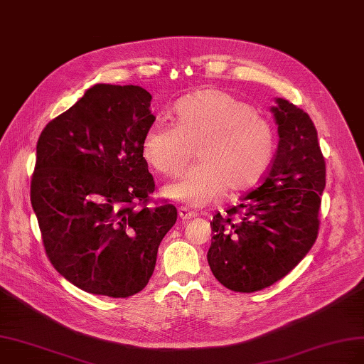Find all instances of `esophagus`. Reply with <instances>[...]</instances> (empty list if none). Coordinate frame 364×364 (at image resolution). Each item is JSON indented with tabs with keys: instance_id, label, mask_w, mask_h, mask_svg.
Wrapping results in <instances>:
<instances>
[{
	"instance_id": "34e87169",
	"label": "esophagus",
	"mask_w": 364,
	"mask_h": 364,
	"mask_svg": "<svg viewBox=\"0 0 364 364\" xmlns=\"http://www.w3.org/2000/svg\"><path fill=\"white\" fill-rule=\"evenodd\" d=\"M178 216H180V219H181L183 222H186V220H189V219H193V218H196L198 214H196L195 211L189 210V208L181 207V208L178 210Z\"/></svg>"
}]
</instances>
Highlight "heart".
<instances>
[{
    "mask_svg": "<svg viewBox=\"0 0 364 364\" xmlns=\"http://www.w3.org/2000/svg\"><path fill=\"white\" fill-rule=\"evenodd\" d=\"M175 124L156 119L146 127L141 151L157 172L177 175L193 156L199 161L168 184L164 193L192 207H205L228 189L243 192L258 184L272 164L276 133L249 103L207 88L173 106Z\"/></svg>",
    "mask_w": 364,
    "mask_h": 364,
    "instance_id": "heart-1",
    "label": "heart"
}]
</instances>
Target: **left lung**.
<instances>
[{
	"instance_id": "1",
	"label": "left lung",
	"mask_w": 364,
	"mask_h": 364,
	"mask_svg": "<svg viewBox=\"0 0 364 364\" xmlns=\"http://www.w3.org/2000/svg\"><path fill=\"white\" fill-rule=\"evenodd\" d=\"M279 145L259 187L240 204L218 213L211 225L208 265L220 284L255 292L285 277L312 249L319 231L326 160L314 121L285 99H276Z\"/></svg>"
}]
</instances>
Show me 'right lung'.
<instances>
[{
    "instance_id": "right-lung-1",
    "label": "right lung",
    "mask_w": 364,
    "mask_h": 364,
    "mask_svg": "<svg viewBox=\"0 0 364 364\" xmlns=\"http://www.w3.org/2000/svg\"><path fill=\"white\" fill-rule=\"evenodd\" d=\"M138 85L97 84L37 141L31 205L53 268L90 294L126 299L150 280L177 208L154 200L141 151L156 117ZM154 203V206L151 204Z\"/></svg>"
}]
</instances>
